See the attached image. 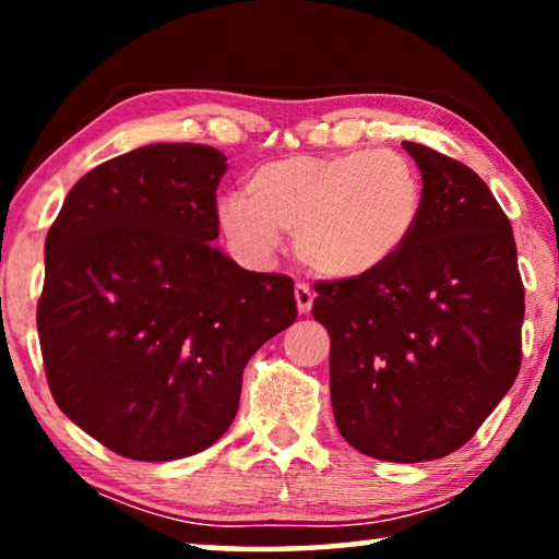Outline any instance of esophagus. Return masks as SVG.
Instances as JSON below:
<instances>
[{
  "instance_id": "1",
  "label": "esophagus",
  "mask_w": 559,
  "mask_h": 559,
  "mask_svg": "<svg viewBox=\"0 0 559 559\" xmlns=\"http://www.w3.org/2000/svg\"><path fill=\"white\" fill-rule=\"evenodd\" d=\"M313 300H316V293L310 290L306 283H296V306H298V313H310V308H313Z\"/></svg>"
}]
</instances>
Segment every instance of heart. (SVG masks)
Here are the masks:
<instances>
[{"mask_svg":"<svg viewBox=\"0 0 559 559\" xmlns=\"http://www.w3.org/2000/svg\"><path fill=\"white\" fill-rule=\"evenodd\" d=\"M424 214V182L394 150L288 155L251 169L243 194L219 202V226L236 251L269 261L293 231L298 261L316 276L367 278L412 243Z\"/></svg>","mask_w":559,"mask_h":559,"instance_id":"heart-1","label":"heart"}]
</instances>
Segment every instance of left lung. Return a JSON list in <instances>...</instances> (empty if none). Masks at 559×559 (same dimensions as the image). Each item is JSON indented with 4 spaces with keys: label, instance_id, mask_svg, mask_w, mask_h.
<instances>
[{
    "label": "left lung",
    "instance_id": "left-lung-1",
    "mask_svg": "<svg viewBox=\"0 0 559 559\" xmlns=\"http://www.w3.org/2000/svg\"><path fill=\"white\" fill-rule=\"evenodd\" d=\"M424 214L390 266L316 283L330 333V400L343 439L394 463L449 456L478 431L520 370L525 290L513 229L471 167L402 143Z\"/></svg>",
    "mask_w": 559,
    "mask_h": 559
}]
</instances>
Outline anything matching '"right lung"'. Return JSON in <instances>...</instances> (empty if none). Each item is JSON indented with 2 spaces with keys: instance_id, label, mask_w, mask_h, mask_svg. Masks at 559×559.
I'll return each mask as SVG.
<instances>
[{
  "instance_id": "add662e5",
  "label": "right lung",
  "mask_w": 559,
  "mask_h": 559,
  "mask_svg": "<svg viewBox=\"0 0 559 559\" xmlns=\"http://www.w3.org/2000/svg\"><path fill=\"white\" fill-rule=\"evenodd\" d=\"M226 157L157 143L83 175L46 236L36 310L59 409L132 461L210 449L243 367L298 316L293 281L214 246Z\"/></svg>"
}]
</instances>
